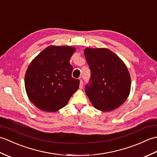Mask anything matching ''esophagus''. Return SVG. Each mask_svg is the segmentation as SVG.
<instances>
[{"mask_svg":"<svg viewBox=\"0 0 157 157\" xmlns=\"http://www.w3.org/2000/svg\"><path fill=\"white\" fill-rule=\"evenodd\" d=\"M83 86H84V82H83L82 79H80V82H79V89H82Z\"/></svg>","mask_w":157,"mask_h":157,"instance_id":"obj_1","label":"esophagus"}]
</instances>
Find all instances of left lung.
<instances>
[{"label":"left lung","instance_id":"8db88e82","mask_svg":"<svg viewBox=\"0 0 157 157\" xmlns=\"http://www.w3.org/2000/svg\"><path fill=\"white\" fill-rule=\"evenodd\" d=\"M91 71L86 93L94 107L100 111H113L124 102L130 92L131 78L125 63L107 48L84 50Z\"/></svg>","mask_w":157,"mask_h":157}]
</instances>
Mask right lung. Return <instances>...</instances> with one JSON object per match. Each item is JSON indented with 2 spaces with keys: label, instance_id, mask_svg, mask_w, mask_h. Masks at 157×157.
Masks as SVG:
<instances>
[{
  "label": "right lung",
  "instance_id": "1",
  "mask_svg": "<svg viewBox=\"0 0 157 157\" xmlns=\"http://www.w3.org/2000/svg\"><path fill=\"white\" fill-rule=\"evenodd\" d=\"M75 48L50 46L32 60L25 75L26 93L42 111L55 112L67 105L79 88V80L72 78L70 59Z\"/></svg>",
  "mask_w": 157,
  "mask_h": 157
}]
</instances>
